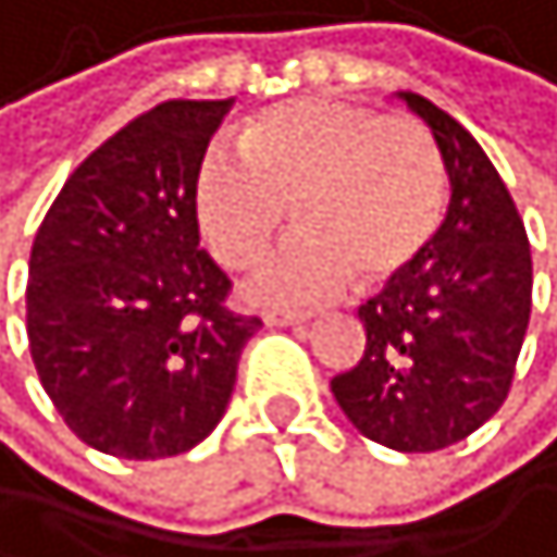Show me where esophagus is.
I'll list each match as a JSON object with an SVG mask.
<instances>
[{"label":"esophagus","mask_w":557,"mask_h":557,"mask_svg":"<svg viewBox=\"0 0 557 557\" xmlns=\"http://www.w3.org/2000/svg\"><path fill=\"white\" fill-rule=\"evenodd\" d=\"M262 320H267V326H298V323H306L309 315L306 312H267L262 315Z\"/></svg>","instance_id":"esophagus-1"}]
</instances>
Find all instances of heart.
I'll return each instance as SVG.
<instances>
[{
    "mask_svg": "<svg viewBox=\"0 0 557 557\" xmlns=\"http://www.w3.org/2000/svg\"><path fill=\"white\" fill-rule=\"evenodd\" d=\"M234 159L209 152L195 173V216L223 267L245 270L284 234L248 298L309 309L351 284L376 290L426 256L444 220L448 177L430 131L370 106L298 99L248 120Z\"/></svg>",
    "mask_w": 557,
    "mask_h": 557,
    "instance_id": "obj_1",
    "label": "heart"
}]
</instances>
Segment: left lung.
I'll return each mask as SVG.
<instances>
[{"label":"left lung","mask_w":557,"mask_h":557,"mask_svg":"<svg viewBox=\"0 0 557 557\" xmlns=\"http://www.w3.org/2000/svg\"><path fill=\"white\" fill-rule=\"evenodd\" d=\"M430 127L451 202L426 256L359 306L366 351L330 380L359 433L394 451L466 441L512 391L533 306V259L502 173L455 116L401 95Z\"/></svg>","instance_id":"1"}]
</instances>
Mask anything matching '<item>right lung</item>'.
I'll return each instance as SVG.
<instances>
[{
  "instance_id": "right-lung-1",
  "label": "right lung",
  "mask_w": 557,
  "mask_h": 557,
  "mask_svg": "<svg viewBox=\"0 0 557 557\" xmlns=\"http://www.w3.org/2000/svg\"><path fill=\"white\" fill-rule=\"evenodd\" d=\"M231 106L170 99L134 116L70 173L30 245V359L95 451H191L262 326L227 306V273L198 248L195 173Z\"/></svg>"
}]
</instances>
